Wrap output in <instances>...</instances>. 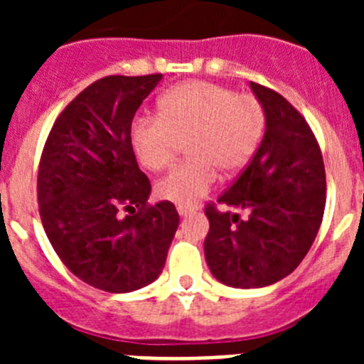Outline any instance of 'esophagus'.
<instances>
[{
	"label": "esophagus",
	"instance_id": "1",
	"mask_svg": "<svg viewBox=\"0 0 364 364\" xmlns=\"http://www.w3.org/2000/svg\"><path fill=\"white\" fill-rule=\"evenodd\" d=\"M176 210H178V215H180V217H188V215L195 213V211H197V208H195V205L178 204V205H176Z\"/></svg>",
	"mask_w": 364,
	"mask_h": 364
}]
</instances>
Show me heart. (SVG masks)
<instances>
[{"instance_id":"b5f03b06","label":"heart","mask_w":364,"mask_h":364,"mask_svg":"<svg viewBox=\"0 0 364 364\" xmlns=\"http://www.w3.org/2000/svg\"><path fill=\"white\" fill-rule=\"evenodd\" d=\"M266 129V111L253 95L211 82L171 87L159 102V117H138L131 142L147 171L171 167L180 142L188 162L156 184V195L175 204H195L217 180L237 175L253 159Z\"/></svg>"}]
</instances>
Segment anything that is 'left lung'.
<instances>
[{
	"instance_id": "left-lung-1",
	"label": "left lung",
	"mask_w": 364,
	"mask_h": 364,
	"mask_svg": "<svg viewBox=\"0 0 364 364\" xmlns=\"http://www.w3.org/2000/svg\"><path fill=\"white\" fill-rule=\"evenodd\" d=\"M266 111V133L253 159L205 205L204 253L213 277L233 288H262L290 275L314 244L326 205L319 142L294 105L269 87L250 83Z\"/></svg>"
}]
</instances>
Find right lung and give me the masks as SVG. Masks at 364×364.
Masks as SVG:
<instances>
[{
  "label": "right lung",
  "mask_w": 364,
  "mask_h": 364,
  "mask_svg": "<svg viewBox=\"0 0 364 364\" xmlns=\"http://www.w3.org/2000/svg\"><path fill=\"white\" fill-rule=\"evenodd\" d=\"M162 74L105 76L60 112L41 151L38 208L63 264L111 294L159 277L178 228L169 200L149 204L151 182L131 144L134 112Z\"/></svg>",
  "instance_id": "obj_1"
}]
</instances>
